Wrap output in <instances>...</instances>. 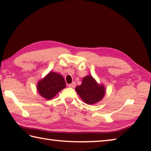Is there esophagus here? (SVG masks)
<instances>
[{
  "label": "esophagus",
  "mask_w": 151,
  "mask_h": 151,
  "mask_svg": "<svg viewBox=\"0 0 151 151\" xmlns=\"http://www.w3.org/2000/svg\"><path fill=\"white\" fill-rule=\"evenodd\" d=\"M76 82H74V81H73V82H72V83H71V84H69V87H70V88H75V87H76Z\"/></svg>",
  "instance_id": "obj_1"
}]
</instances>
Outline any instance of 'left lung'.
<instances>
[{
	"label": "left lung",
	"mask_w": 151,
	"mask_h": 151,
	"mask_svg": "<svg viewBox=\"0 0 151 151\" xmlns=\"http://www.w3.org/2000/svg\"><path fill=\"white\" fill-rule=\"evenodd\" d=\"M76 91L81 99L88 105L99 102L106 93L104 85L97 83L91 75L83 78L82 83L76 87Z\"/></svg>",
	"instance_id": "left-lung-1"
}]
</instances>
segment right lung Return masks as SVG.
Masks as SVG:
<instances>
[{"label":"right lung","mask_w":151,"mask_h":151,"mask_svg":"<svg viewBox=\"0 0 151 151\" xmlns=\"http://www.w3.org/2000/svg\"><path fill=\"white\" fill-rule=\"evenodd\" d=\"M66 87L62 75L54 71H50L44 78L39 80L37 84V90L44 98L50 100Z\"/></svg>","instance_id":"1"}]
</instances>
